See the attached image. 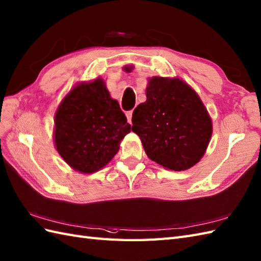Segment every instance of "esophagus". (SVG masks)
<instances>
[{
	"label": "esophagus",
	"mask_w": 261,
	"mask_h": 261,
	"mask_svg": "<svg viewBox=\"0 0 261 261\" xmlns=\"http://www.w3.org/2000/svg\"><path fill=\"white\" fill-rule=\"evenodd\" d=\"M132 115H133V111H128V112H126L127 120H128V123H129V124H132Z\"/></svg>",
	"instance_id": "obj_1"
}]
</instances>
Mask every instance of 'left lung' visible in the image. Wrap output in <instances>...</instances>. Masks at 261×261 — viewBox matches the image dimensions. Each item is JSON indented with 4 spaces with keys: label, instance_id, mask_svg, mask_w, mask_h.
Instances as JSON below:
<instances>
[{
    "label": "left lung",
    "instance_id": "8db88e82",
    "mask_svg": "<svg viewBox=\"0 0 261 261\" xmlns=\"http://www.w3.org/2000/svg\"><path fill=\"white\" fill-rule=\"evenodd\" d=\"M146 96L132 118V130L141 138L146 154L171 170L194 166L205 154L213 133L198 95L179 79L152 77Z\"/></svg>",
    "mask_w": 261,
    "mask_h": 261
}]
</instances>
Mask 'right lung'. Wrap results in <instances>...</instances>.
I'll return each instance as SVG.
<instances>
[{
	"label": "right lung",
	"mask_w": 261,
	"mask_h": 261,
	"mask_svg": "<svg viewBox=\"0 0 261 261\" xmlns=\"http://www.w3.org/2000/svg\"><path fill=\"white\" fill-rule=\"evenodd\" d=\"M129 132L118 101L99 79L74 87L55 114L56 149L69 166L84 174L111 162Z\"/></svg>",
	"instance_id": "right-lung-1"
}]
</instances>
